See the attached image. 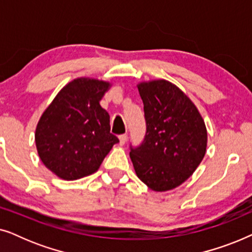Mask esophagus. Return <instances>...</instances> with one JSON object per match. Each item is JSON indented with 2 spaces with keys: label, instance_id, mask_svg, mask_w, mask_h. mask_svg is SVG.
<instances>
[{
  "label": "esophagus",
  "instance_id": "1",
  "mask_svg": "<svg viewBox=\"0 0 252 252\" xmlns=\"http://www.w3.org/2000/svg\"><path fill=\"white\" fill-rule=\"evenodd\" d=\"M127 141V134H122V135H119V144L120 146H124V144L126 143Z\"/></svg>",
  "mask_w": 252,
  "mask_h": 252
}]
</instances>
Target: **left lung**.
I'll return each mask as SVG.
<instances>
[{"instance_id": "8db88e82", "label": "left lung", "mask_w": 252, "mask_h": 252, "mask_svg": "<svg viewBox=\"0 0 252 252\" xmlns=\"http://www.w3.org/2000/svg\"><path fill=\"white\" fill-rule=\"evenodd\" d=\"M147 132L139 147L130 146L137 178L155 191L177 188L204 158L208 132L201 113L180 88L167 80L137 85Z\"/></svg>"}]
</instances>
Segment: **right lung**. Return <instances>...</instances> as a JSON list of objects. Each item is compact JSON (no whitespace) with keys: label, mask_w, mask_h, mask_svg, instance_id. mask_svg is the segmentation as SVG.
Listing matches in <instances>:
<instances>
[{"label":"right lung","mask_w":252,"mask_h":252,"mask_svg":"<svg viewBox=\"0 0 252 252\" xmlns=\"http://www.w3.org/2000/svg\"><path fill=\"white\" fill-rule=\"evenodd\" d=\"M110 82L78 78L68 82L44 110L35 129L37 154L63 180L95 173L113 144L110 116L99 104Z\"/></svg>","instance_id":"right-lung-1"}]
</instances>
